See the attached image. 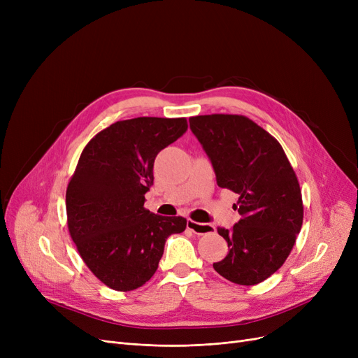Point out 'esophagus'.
<instances>
[{
    "label": "esophagus",
    "mask_w": 358,
    "mask_h": 358,
    "mask_svg": "<svg viewBox=\"0 0 358 358\" xmlns=\"http://www.w3.org/2000/svg\"><path fill=\"white\" fill-rule=\"evenodd\" d=\"M187 228L193 231L196 235H206L215 232V227L210 223H199L194 220H187Z\"/></svg>",
    "instance_id": "1"
}]
</instances>
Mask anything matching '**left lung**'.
I'll list each match as a JSON object with an SVG mask.
<instances>
[{
    "mask_svg": "<svg viewBox=\"0 0 358 358\" xmlns=\"http://www.w3.org/2000/svg\"><path fill=\"white\" fill-rule=\"evenodd\" d=\"M190 129L208 154L217 185L239 196L241 219L217 232L228 255L213 268L232 283L254 286L289 257L303 223L302 192L283 148L245 116L190 117Z\"/></svg>",
    "mask_w": 358,
    "mask_h": 358,
    "instance_id": "1",
    "label": "left lung"
}]
</instances>
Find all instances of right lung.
<instances>
[{"instance_id": "1", "label": "right lung", "mask_w": 358, "mask_h": 358, "mask_svg": "<svg viewBox=\"0 0 358 358\" xmlns=\"http://www.w3.org/2000/svg\"><path fill=\"white\" fill-rule=\"evenodd\" d=\"M187 120L136 117L110 124L84 148L66 189L68 229L101 283L130 292L158 268L169 235L187 220L143 208L154 184V162L187 130Z\"/></svg>"}]
</instances>
